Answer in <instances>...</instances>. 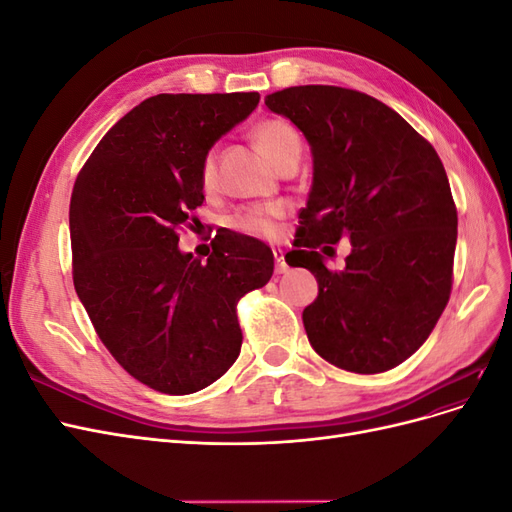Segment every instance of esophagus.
<instances>
[{"label":"esophagus","instance_id":"1","mask_svg":"<svg viewBox=\"0 0 512 512\" xmlns=\"http://www.w3.org/2000/svg\"><path fill=\"white\" fill-rule=\"evenodd\" d=\"M273 258H275V273H286L288 265L284 260V250L282 247H273Z\"/></svg>","mask_w":512,"mask_h":512}]
</instances>
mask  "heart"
Returning <instances> with one entry per match:
<instances>
[{
	"label": "heart",
	"instance_id": "obj_1",
	"mask_svg": "<svg viewBox=\"0 0 512 512\" xmlns=\"http://www.w3.org/2000/svg\"><path fill=\"white\" fill-rule=\"evenodd\" d=\"M254 145L256 149L265 156L271 164L282 156L284 149L292 143H299V136L294 132L286 121L280 119H269L262 121L254 128ZM215 156L209 153L203 162V170H200V179H203V185L209 190L215 185ZM284 207L282 205H267V207H252V209H243L239 213L232 215L230 226L245 232V235L252 237H273L277 222L282 220Z\"/></svg>",
	"mask_w": 512,
	"mask_h": 512
}]
</instances>
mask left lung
I'll return each instance as SVG.
<instances>
[{
    "mask_svg": "<svg viewBox=\"0 0 512 512\" xmlns=\"http://www.w3.org/2000/svg\"><path fill=\"white\" fill-rule=\"evenodd\" d=\"M265 104L312 151V190L286 254L318 282L303 309L309 344L354 374L393 369L425 344L451 297L457 209L438 153L361 91L301 85ZM339 238L353 250L347 267L331 272L315 247Z\"/></svg>",
    "mask_w": 512,
    "mask_h": 512,
    "instance_id": "obj_1",
    "label": "left lung"
}]
</instances>
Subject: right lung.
Instances as JSON below:
<instances>
[{
  "label": "right lung",
  "instance_id": "right-lung-1",
  "mask_svg": "<svg viewBox=\"0 0 512 512\" xmlns=\"http://www.w3.org/2000/svg\"><path fill=\"white\" fill-rule=\"evenodd\" d=\"M258 100L147 98L104 134L74 183L76 294L115 361L153 391L190 395L222 378L241 352L237 303L273 275L271 247L245 235H224L207 262L179 250V228L205 200V158Z\"/></svg>",
  "mask_w": 512,
  "mask_h": 512
}]
</instances>
